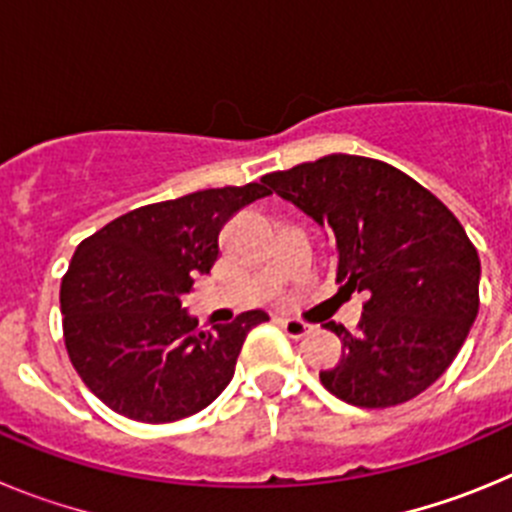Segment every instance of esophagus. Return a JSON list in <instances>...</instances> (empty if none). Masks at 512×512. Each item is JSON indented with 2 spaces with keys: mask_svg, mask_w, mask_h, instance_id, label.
<instances>
[{
  "mask_svg": "<svg viewBox=\"0 0 512 512\" xmlns=\"http://www.w3.org/2000/svg\"><path fill=\"white\" fill-rule=\"evenodd\" d=\"M282 328L289 338H305L307 333L312 330V325L305 323V320H300V318H284Z\"/></svg>",
  "mask_w": 512,
  "mask_h": 512,
  "instance_id": "1",
  "label": "esophagus"
}]
</instances>
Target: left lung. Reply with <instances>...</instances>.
Returning a JSON list of instances; mask_svg holds the SVG:
<instances>
[{"label":"left lung","instance_id":"8db88e82","mask_svg":"<svg viewBox=\"0 0 512 512\" xmlns=\"http://www.w3.org/2000/svg\"><path fill=\"white\" fill-rule=\"evenodd\" d=\"M269 192L330 233L336 282L366 292L359 330L325 323L343 343L320 372L356 408H392L441 377L479 310V256L454 212L395 166L330 153L261 176Z\"/></svg>","mask_w":512,"mask_h":512}]
</instances>
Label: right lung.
Wrapping results in <instances>:
<instances>
[{
  "label": "right lung",
  "mask_w": 512,
  "mask_h": 512,
  "mask_svg": "<svg viewBox=\"0 0 512 512\" xmlns=\"http://www.w3.org/2000/svg\"><path fill=\"white\" fill-rule=\"evenodd\" d=\"M271 194L264 184L202 189L138 207L84 238L61 282L63 341L76 374L115 413L174 423L228 387L264 310L202 330L182 307L220 256V230Z\"/></svg>",
  "instance_id": "right-lung-1"
}]
</instances>
